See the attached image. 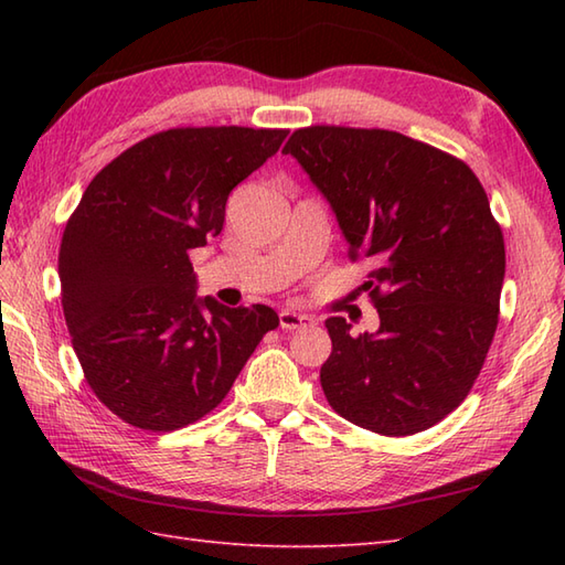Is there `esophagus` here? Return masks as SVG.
<instances>
[{
  "label": "esophagus",
  "instance_id": "1",
  "mask_svg": "<svg viewBox=\"0 0 565 565\" xmlns=\"http://www.w3.org/2000/svg\"><path fill=\"white\" fill-rule=\"evenodd\" d=\"M313 322V318L301 316V313H294V310H281L279 313V326L281 330H298V328H306Z\"/></svg>",
  "mask_w": 565,
  "mask_h": 565
}]
</instances>
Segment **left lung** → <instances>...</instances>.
<instances>
[{
    "mask_svg": "<svg viewBox=\"0 0 565 565\" xmlns=\"http://www.w3.org/2000/svg\"><path fill=\"white\" fill-rule=\"evenodd\" d=\"M338 215L376 334L328 318L320 383L332 411L383 437L447 417L481 374L495 338L505 239L463 160L383 128L308 126L284 146Z\"/></svg>",
    "mask_w": 565,
    "mask_h": 565,
    "instance_id": "1",
    "label": "left lung"
}]
</instances>
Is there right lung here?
<instances>
[{
	"instance_id": "1",
	"label": "right lung",
	"mask_w": 565,
	"mask_h": 565,
	"mask_svg": "<svg viewBox=\"0 0 565 565\" xmlns=\"http://www.w3.org/2000/svg\"><path fill=\"white\" fill-rule=\"evenodd\" d=\"M286 128H170L92 179L65 225L60 298L94 395L124 423L174 431L231 391L269 306L196 298L189 252L221 235L231 191L279 150Z\"/></svg>"
}]
</instances>
